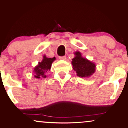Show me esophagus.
<instances>
[{"label":"esophagus","instance_id":"esophagus-1","mask_svg":"<svg viewBox=\"0 0 128 128\" xmlns=\"http://www.w3.org/2000/svg\"><path fill=\"white\" fill-rule=\"evenodd\" d=\"M59 59L62 60H66V56H60Z\"/></svg>","mask_w":128,"mask_h":128}]
</instances>
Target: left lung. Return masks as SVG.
<instances>
[{"label":"left lung","mask_w":128,"mask_h":128,"mask_svg":"<svg viewBox=\"0 0 128 128\" xmlns=\"http://www.w3.org/2000/svg\"><path fill=\"white\" fill-rule=\"evenodd\" d=\"M74 57L72 59L73 69L76 71L77 76L80 78H89L95 72L96 66L93 62L84 58L79 51L74 53Z\"/></svg>","instance_id":"obj_1"}]
</instances>
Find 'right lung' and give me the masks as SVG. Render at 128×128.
Listing matches in <instances>:
<instances>
[{
  "instance_id": "obj_1",
  "label": "right lung",
  "mask_w": 128,
  "mask_h": 128,
  "mask_svg": "<svg viewBox=\"0 0 128 128\" xmlns=\"http://www.w3.org/2000/svg\"><path fill=\"white\" fill-rule=\"evenodd\" d=\"M56 60L55 57L48 58L44 55L42 62H39L34 69V76L36 79L45 78L47 77L46 73L50 71L52 64Z\"/></svg>"
}]
</instances>
